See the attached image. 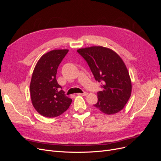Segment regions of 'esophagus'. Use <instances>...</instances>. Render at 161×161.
<instances>
[{"label":"esophagus","mask_w":161,"mask_h":161,"mask_svg":"<svg viewBox=\"0 0 161 161\" xmlns=\"http://www.w3.org/2000/svg\"><path fill=\"white\" fill-rule=\"evenodd\" d=\"M77 95H83V96H86V95H88V93H87L86 92H82V93H78Z\"/></svg>","instance_id":"esophagus-1"}]
</instances>
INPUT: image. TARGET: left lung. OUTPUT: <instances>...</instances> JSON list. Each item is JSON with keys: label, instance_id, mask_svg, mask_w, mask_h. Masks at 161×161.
Wrapping results in <instances>:
<instances>
[{"label": "left lung", "instance_id": "8db88e82", "mask_svg": "<svg viewBox=\"0 0 161 161\" xmlns=\"http://www.w3.org/2000/svg\"><path fill=\"white\" fill-rule=\"evenodd\" d=\"M77 52L87 62L95 79L102 84L103 91L97 92L98 101L93 105L108 115L120 111L131 92L129 72L122 59L114 51L102 46L81 48Z\"/></svg>", "mask_w": 161, "mask_h": 161}]
</instances>
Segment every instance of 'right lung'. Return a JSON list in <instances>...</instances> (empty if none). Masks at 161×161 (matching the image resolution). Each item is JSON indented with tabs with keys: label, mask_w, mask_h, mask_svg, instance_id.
I'll return each instance as SVG.
<instances>
[{
	"label": "right lung",
	"mask_w": 161,
	"mask_h": 161,
	"mask_svg": "<svg viewBox=\"0 0 161 161\" xmlns=\"http://www.w3.org/2000/svg\"><path fill=\"white\" fill-rule=\"evenodd\" d=\"M69 50H54L43 55L34 69L30 95L33 106L39 114L54 118L65 112L72 103L56 80L57 69Z\"/></svg>",
	"instance_id": "obj_1"
}]
</instances>
